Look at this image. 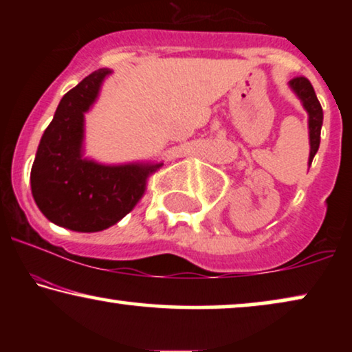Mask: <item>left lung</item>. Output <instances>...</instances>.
I'll return each mask as SVG.
<instances>
[{"label":"left lung","mask_w":352,"mask_h":352,"mask_svg":"<svg viewBox=\"0 0 352 352\" xmlns=\"http://www.w3.org/2000/svg\"><path fill=\"white\" fill-rule=\"evenodd\" d=\"M290 88L293 89L300 100L302 102V107L306 109L307 115H309V144H311V152H309V165L312 163V158L319 151L320 146V129L322 122H324V112H322L320 102L317 99L316 91L312 88L311 81L306 76H295L290 80Z\"/></svg>","instance_id":"8db88e82"}]
</instances>
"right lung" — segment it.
I'll return each instance as SVG.
<instances>
[{"label":"right lung","mask_w":352,"mask_h":352,"mask_svg":"<svg viewBox=\"0 0 352 352\" xmlns=\"http://www.w3.org/2000/svg\"><path fill=\"white\" fill-rule=\"evenodd\" d=\"M110 74L109 69L93 72L60 99L30 173L32 194L41 213L76 232H99L117 224L142 199L147 176L158 168L100 165L83 158L85 113Z\"/></svg>","instance_id":"right-lung-1"}]
</instances>
